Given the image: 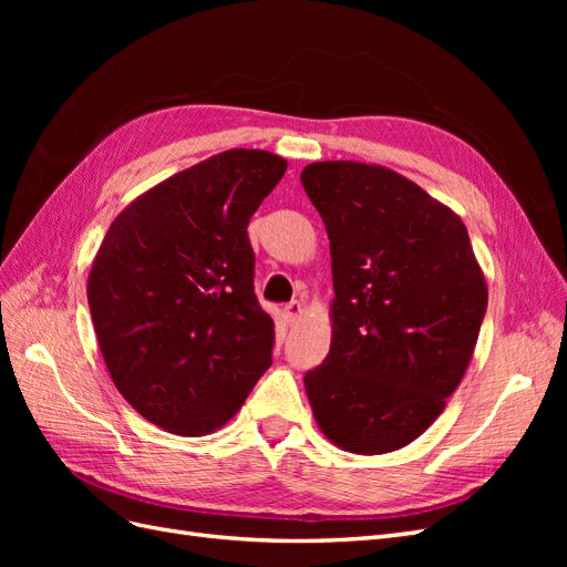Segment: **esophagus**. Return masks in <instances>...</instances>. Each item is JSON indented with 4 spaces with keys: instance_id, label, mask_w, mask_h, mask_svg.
<instances>
[{
    "instance_id": "1",
    "label": "esophagus",
    "mask_w": 567,
    "mask_h": 567,
    "mask_svg": "<svg viewBox=\"0 0 567 567\" xmlns=\"http://www.w3.org/2000/svg\"><path fill=\"white\" fill-rule=\"evenodd\" d=\"M300 317H302V302L293 300V302H288V305L284 307V319H286V323L293 326Z\"/></svg>"
}]
</instances>
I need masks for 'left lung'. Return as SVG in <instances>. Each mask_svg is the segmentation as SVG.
I'll use <instances>...</instances> for the list:
<instances>
[{
    "mask_svg": "<svg viewBox=\"0 0 567 567\" xmlns=\"http://www.w3.org/2000/svg\"><path fill=\"white\" fill-rule=\"evenodd\" d=\"M331 241V350L305 375L319 431L352 454L423 435L458 388L487 310L461 217L383 165L310 163Z\"/></svg>",
    "mask_w": 567,
    "mask_h": 567,
    "instance_id": "8db88e82",
    "label": "left lung"
}]
</instances>
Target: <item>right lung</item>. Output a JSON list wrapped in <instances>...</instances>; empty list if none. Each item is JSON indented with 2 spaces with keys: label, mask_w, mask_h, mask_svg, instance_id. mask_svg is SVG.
<instances>
[{
  "label": "right lung",
  "mask_w": 567,
  "mask_h": 567,
  "mask_svg": "<svg viewBox=\"0 0 567 567\" xmlns=\"http://www.w3.org/2000/svg\"><path fill=\"white\" fill-rule=\"evenodd\" d=\"M286 167L269 151H221L136 196L96 250L87 300L101 354L165 433H215L271 364L248 221Z\"/></svg>",
  "instance_id": "add662e5"
}]
</instances>
